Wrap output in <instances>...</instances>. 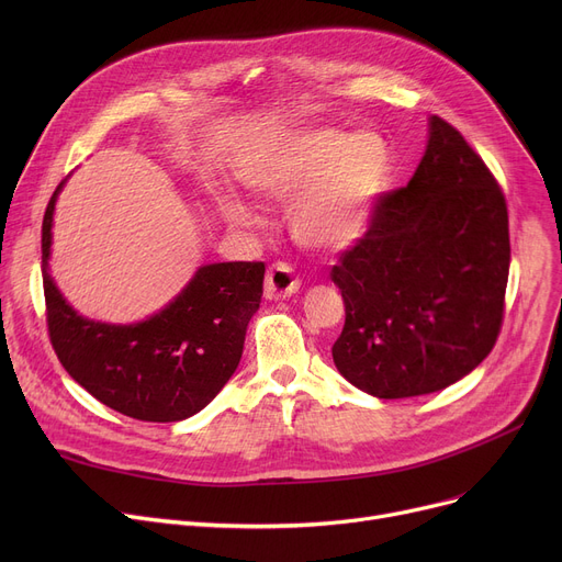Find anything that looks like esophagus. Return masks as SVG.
Wrapping results in <instances>:
<instances>
[{"label": "esophagus", "instance_id": "34e87169", "mask_svg": "<svg viewBox=\"0 0 562 562\" xmlns=\"http://www.w3.org/2000/svg\"><path fill=\"white\" fill-rule=\"evenodd\" d=\"M301 289V280L293 276L289 263H273L269 271H266L263 282V296L269 301H284L291 299L293 293Z\"/></svg>", "mask_w": 562, "mask_h": 562}]
</instances>
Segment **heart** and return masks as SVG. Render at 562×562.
I'll return each instance as SVG.
<instances>
[{"mask_svg": "<svg viewBox=\"0 0 562 562\" xmlns=\"http://www.w3.org/2000/svg\"><path fill=\"white\" fill-rule=\"evenodd\" d=\"M392 182V150L375 132L344 134L310 130L263 153L248 172V184L266 200L291 206L296 241L318 252H341L369 232L378 204ZM239 225L259 218L239 200L225 202Z\"/></svg>", "mask_w": 562, "mask_h": 562, "instance_id": "obj_1", "label": "heart"}]
</instances>
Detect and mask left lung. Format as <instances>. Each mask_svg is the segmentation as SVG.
Listing matches in <instances>:
<instances>
[{
    "mask_svg": "<svg viewBox=\"0 0 562 562\" xmlns=\"http://www.w3.org/2000/svg\"><path fill=\"white\" fill-rule=\"evenodd\" d=\"M508 269L504 193L462 134L430 115L412 180L382 195L369 232L333 266L346 307L335 367L378 398L453 385L494 348Z\"/></svg>",
    "mask_w": 562,
    "mask_h": 562,
    "instance_id": "obj_1",
    "label": "left lung"
}]
</instances>
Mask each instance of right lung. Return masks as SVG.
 <instances>
[{
  "instance_id": "add662e5",
  "label": "right lung",
  "mask_w": 562,
  "mask_h": 562,
  "mask_svg": "<svg viewBox=\"0 0 562 562\" xmlns=\"http://www.w3.org/2000/svg\"><path fill=\"white\" fill-rule=\"evenodd\" d=\"M56 187L43 218V286L49 339L79 385L138 422H182L210 405L239 367L259 310L263 263H204L177 296L138 323L81 316L49 276Z\"/></svg>"
}]
</instances>
